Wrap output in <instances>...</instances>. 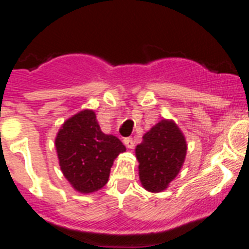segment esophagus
Segmentation results:
<instances>
[{
	"label": "esophagus",
	"instance_id": "obj_1",
	"mask_svg": "<svg viewBox=\"0 0 249 249\" xmlns=\"http://www.w3.org/2000/svg\"><path fill=\"white\" fill-rule=\"evenodd\" d=\"M123 143L126 144L127 148H133V147H135V141L132 140V138H124V140H123Z\"/></svg>",
	"mask_w": 249,
	"mask_h": 249
}]
</instances>
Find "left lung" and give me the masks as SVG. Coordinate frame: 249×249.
Returning a JSON list of instances; mask_svg holds the SVG:
<instances>
[{"instance_id": "8db88e82", "label": "left lung", "mask_w": 249, "mask_h": 249, "mask_svg": "<svg viewBox=\"0 0 249 249\" xmlns=\"http://www.w3.org/2000/svg\"><path fill=\"white\" fill-rule=\"evenodd\" d=\"M186 153V138L173 121H160L144 133L142 143L136 147L140 181L144 190L153 193L166 190L181 171Z\"/></svg>"}]
</instances>
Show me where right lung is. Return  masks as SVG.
I'll list each match as a JSON object with an SVG mask.
<instances>
[{
	"label": "right lung",
	"mask_w": 249,
	"mask_h": 249,
	"mask_svg": "<svg viewBox=\"0 0 249 249\" xmlns=\"http://www.w3.org/2000/svg\"><path fill=\"white\" fill-rule=\"evenodd\" d=\"M54 146L63 176L81 193L101 190L108 181L113 160L126 151L116 136L101 131L92 109L68 118L57 133Z\"/></svg>",
	"instance_id": "obj_1"
}]
</instances>
